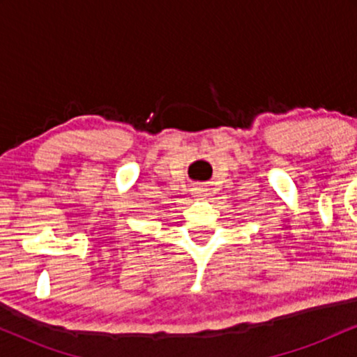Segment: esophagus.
Masks as SVG:
<instances>
[{
  "label": "esophagus",
  "mask_w": 357,
  "mask_h": 357,
  "mask_svg": "<svg viewBox=\"0 0 357 357\" xmlns=\"http://www.w3.org/2000/svg\"><path fill=\"white\" fill-rule=\"evenodd\" d=\"M192 191H195V196H196V198H198V199H204V198H206V196H208L206 188H204V186H196Z\"/></svg>",
  "instance_id": "esophagus-1"
}]
</instances>
